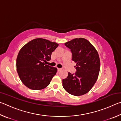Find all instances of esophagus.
I'll list each match as a JSON object with an SVG mask.
<instances>
[{"label": "esophagus", "mask_w": 121, "mask_h": 121, "mask_svg": "<svg viewBox=\"0 0 121 121\" xmlns=\"http://www.w3.org/2000/svg\"><path fill=\"white\" fill-rule=\"evenodd\" d=\"M57 69H58V71H59H59H60L61 70H62V69H61V68H58Z\"/></svg>", "instance_id": "1"}]
</instances>
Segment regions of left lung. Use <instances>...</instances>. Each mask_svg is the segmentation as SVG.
I'll return each instance as SVG.
<instances>
[{
    "label": "left lung",
    "mask_w": 121,
    "mask_h": 121,
    "mask_svg": "<svg viewBox=\"0 0 121 121\" xmlns=\"http://www.w3.org/2000/svg\"><path fill=\"white\" fill-rule=\"evenodd\" d=\"M65 45L72 53L76 71L75 73H68V77L62 79L63 87L73 95H85L98 79L100 68L99 54L89 41L83 38L73 39Z\"/></svg>",
    "instance_id": "left-lung-1"
}]
</instances>
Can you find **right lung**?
I'll return each instance as SVG.
<instances>
[{
	"instance_id": "right-lung-1",
	"label": "right lung",
	"mask_w": 121,
	"mask_h": 121,
	"mask_svg": "<svg viewBox=\"0 0 121 121\" xmlns=\"http://www.w3.org/2000/svg\"><path fill=\"white\" fill-rule=\"evenodd\" d=\"M59 44L43 38H36L23 46L16 59L18 75L24 85L31 90H42L50 84L57 69L45 65Z\"/></svg>"
}]
</instances>
